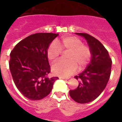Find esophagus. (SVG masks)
Listing matches in <instances>:
<instances>
[{
	"mask_svg": "<svg viewBox=\"0 0 122 122\" xmlns=\"http://www.w3.org/2000/svg\"><path fill=\"white\" fill-rule=\"evenodd\" d=\"M59 78H60V79H63V80H68V78H65L64 76H59Z\"/></svg>",
	"mask_w": 122,
	"mask_h": 122,
	"instance_id": "1",
	"label": "esophagus"
}]
</instances>
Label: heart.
Returning <instances> with one entry per match:
<instances>
[{
    "label": "heart",
    "mask_w": 122,
    "mask_h": 122,
    "mask_svg": "<svg viewBox=\"0 0 122 122\" xmlns=\"http://www.w3.org/2000/svg\"><path fill=\"white\" fill-rule=\"evenodd\" d=\"M62 51L68 52L66 55L68 61H59L52 66V71L56 75L68 77L76 72L78 66L83 69L91 61V49L76 37L68 36L63 38L61 42L52 41L47 50L48 59L55 62L59 58Z\"/></svg>",
    "instance_id": "1"
}]
</instances>
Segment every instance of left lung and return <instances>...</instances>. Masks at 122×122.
Returning a JSON list of instances; mask_svg holds the SVG:
<instances>
[{"instance_id":"left-lung-1","label":"left lung","mask_w":122,"mask_h":122,"mask_svg":"<svg viewBox=\"0 0 122 122\" xmlns=\"http://www.w3.org/2000/svg\"><path fill=\"white\" fill-rule=\"evenodd\" d=\"M76 34L87 41L92 58L85 70L75 76L80 81L76 89L70 91V95L76 102L85 104L95 100L104 91L110 79L112 61L108 51L97 39L87 33Z\"/></svg>"}]
</instances>
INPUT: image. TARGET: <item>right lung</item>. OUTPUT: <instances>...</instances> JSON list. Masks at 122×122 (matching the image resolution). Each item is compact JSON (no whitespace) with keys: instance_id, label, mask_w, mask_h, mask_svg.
Masks as SVG:
<instances>
[{"instance_id":"add662e5","label":"right lung","mask_w":122,"mask_h":122,"mask_svg":"<svg viewBox=\"0 0 122 122\" xmlns=\"http://www.w3.org/2000/svg\"><path fill=\"white\" fill-rule=\"evenodd\" d=\"M57 33H37L16 45L10 54L9 69L20 92L30 100H41L49 94L58 77L51 72L47 50Z\"/></svg>"}]
</instances>
